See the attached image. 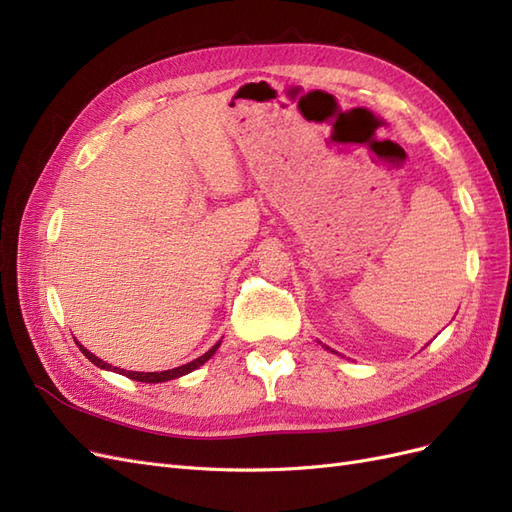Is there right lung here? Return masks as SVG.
Masks as SVG:
<instances>
[{
    "label": "right lung",
    "mask_w": 512,
    "mask_h": 512,
    "mask_svg": "<svg viewBox=\"0 0 512 512\" xmlns=\"http://www.w3.org/2000/svg\"><path fill=\"white\" fill-rule=\"evenodd\" d=\"M77 345H79V349L83 352V356L90 360V362H94L96 367H100V369H105V371H115V373H120V375H126V377H130V379H135V382H145V384H160V382H169V379H175V377H182V375H186V373H191V371H195V369H199L203 362L206 360H210L212 356H214V352L218 349V345H221V341H218L212 349H208L206 354L203 356H199V358H195L193 362H186V364H182V367H175V369H169V371H156V373H141V371H126V369H118V367H111L109 362H105V360H100L98 356H94L92 352H87V349L77 341Z\"/></svg>",
    "instance_id": "1"
}]
</instances>
